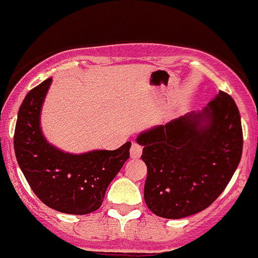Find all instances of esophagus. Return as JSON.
Wrapping results in <instances>:
<instances>
[{
  "instance_id": "obj_1",
  "label": "esophagus",
  "mask_w": 258,
  "mask_h": 258,
  "mask_svg": "<svg viewBox=\"0 0 258 258\" xmlns=\"http://www.w3.org/2000/svg\"><path fill=\"white\" fill-rule=\"evenodd\" d=\"M142 153L141 145H139L137 142H132L131 146V157L132 158H139Z\"/></svg>"
}]
</instances>
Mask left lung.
<instances>
[{"instance_id":"8db88e82","label":"left lung","mask_w":258,"mask_h":258,"mask_svg":"<svg viewBox=\"0 0 258 258\" xmlns=\"http://www.w3.org/2000/svg\"><path fill=\"white\" fill-rule=\"evenodd\" d=\"M148 166L144 199L164 218L207 209L233 177L242 154V127L234 100L218 92L207 108L137 137Z\"/></svg>"}]
</instances>
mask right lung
<instances>
[{
  "label": "right lung",
  "instance_id": "add662e5",
  "mask_svg": "<svg viewBox=\"0 0 258 258\" xmlns=\"http://www.w3.org/2000/svg\"><path fill=\"white\" fill-rule=\"evenodd\" d=\"M51 84L47 78L33 88L18 110L14 131L17 162L38 199L54 211L88 214L102 205L109 184L129 158L131 142L116 150L65 153L45 140L41 106Z\"/></svg>",
  "mask_w": 258,
  "mask_h": 258
}]
</instances>
